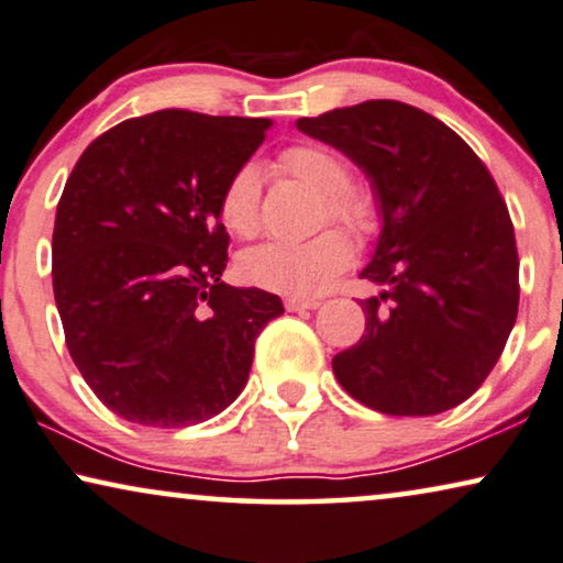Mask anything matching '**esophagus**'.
Listing matches in <instances>:
<instances>
[{
  "label": "esophagus",
  "instance_id": "esophagus-1",
  "mask_svg": "<svg viewBox=\"0 0 563 563\" xmlns=\"http://www.w3.org/2000/svg\"><path fill=\"white\" fill-rule=\"evenodd\" d=\"M319 306H321L319 298H298V296L286 298L288 311H313V309H319Z\"/></svg>",
  "mask_w": 563,
  "mask_h": 563
}]
</instances>
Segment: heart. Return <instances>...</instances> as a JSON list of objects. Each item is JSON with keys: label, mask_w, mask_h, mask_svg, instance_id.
Segmentation results:
<instances>
[{"label": "heart", "mask_w": 563, "mask_h": 563, "mask_svg": "<svg viewBox=\"0 0 563 563\" xmlns=\"http://www.w3.org/2000/svg\"><path fill=\"white\" fill-rule=\"evenodd\" d=\"M277 167L298 183L324 195L329 219L344 223L355 234L376 227V206L371 195L350 187V167L327 146L298 144L277 156ZM221 223L234 236H254L260 229V177L244 164L223 185L219 198ZM352 260V242L340 229H327L303 242H265L239 257V275L257 288L280 294H319Z\"/></svg>", "instance_id": "1"}]
</instances>
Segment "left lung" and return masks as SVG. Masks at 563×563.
Masks as SVG:
<instances>
[{"label":"left lung","mask_w":563,"mask_h":563,"mask_svg":"<svg viewBox=\"0 0 563 563\" xmlns=\"http://www.w3.org/2000/svg\"><path fill=\"white\" fill-rule=\"evenodd\" d=\"M306 136L350 156L376 190L380 236L360 273L365 334L336 352L352 399L391 417L459 407L505 350L520 301L515 229L499 187L459 133L396 100L301 118Z\"/></svg>","instance_id":"left-lung-1"}]
</instances>
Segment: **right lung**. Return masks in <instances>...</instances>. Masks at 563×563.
Instances as JSON below:
<instances>
[{"mask_svg":"<svg viewBox=\"0 0 563 563\" xmlns=\"http://www.w3.org/2000/svg\"><path fill=\"white\" fill-rule=\"evenodd\" d=\"M267 118L159 110L104 131L56 208L54 296L69 355L110 411L136 424L206 422L242 394L254 340L283 303L221 280L227 179Z\"/></svg>","mask_w":563,"mask_h":563,"instance_id":"right-lung-1","label":"right lung"}]
</instances>
